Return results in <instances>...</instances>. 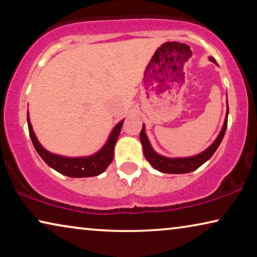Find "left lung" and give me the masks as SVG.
Segmentation results:
<instances>
[{
  "mask_svg": "<svg viewBox=\"0 0 257 257\" xmlns=\"http://www.w3.org/2000/svg\"><path fill=\"white\" fill-rule=\"evenodd\" d=\"M209 61L213 63H216L215 59L213 57H209ZM228 106V104H227ZM227 121H228V110L226 113V118H224V122L222 126V130L217 136V138L214 140V143L210 145L208 149L203 151V152L196 154L193 157L187 158H167L164 156L158 154L156 151L151 146L150 140L147 138L145 132V125H143V130L140 132V143L143 145L144 156H145L146 160L152 165V166L163 173H171V174H182V173H189V172L195 171L199 168L202 164H205L207 160L210 159L214 152L217 150V147L222 142L224 133L227 130Z\"/></svg>",
  "mask_w": 257,
  "mask_h": 257,
  "instance_id": "left-lung-1",
  "label": "left lung"
}]
</instances>
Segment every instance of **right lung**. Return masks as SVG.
Returning a JSON list of instances; mask_svg holds the SVG:
<instances>
[{"mask_svg":"<svg viewBox=\"0 0 257 257\" xmlns=\"http://www.w3.org/2000/svg\"><path fill=\"white\" fill-rule=\"evenodd\" d=\"M28 127H29V135L31 142L34 144V147L36 149L40 157L47 163L51 168L59 172L61 174H64L70 178H87V177H96L106 170L108 165L113 160V151L114 145L117 143V139L120 133L121 126L124 120L119 121L117 125L112 130L110 137L105 145L98 151L97 153L92 154L90 157H80V158H68L62 157L58 154L50 153L44 149L38 142L35 132L33 131L31 126L29 112L27 114Z\"/></svg>","mask_w":257,"mask_h":257,"instance_id":"obj_1","label":"right lung"}]
</instances>
